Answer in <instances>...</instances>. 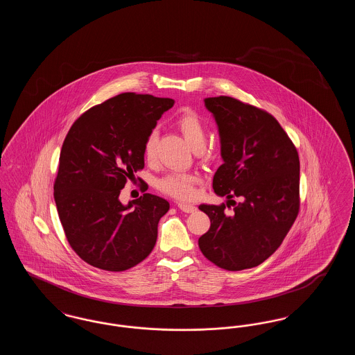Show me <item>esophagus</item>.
<instances>
[{
    "instance_id": "1",
    "label": "esophagus",
    "mask_w": 355,
    "mask_h": 355,
    "mask_svg": "<svg viewBox=\"0 0 355 355\" xmlns=\"http://www.w3.org/2000/svg\"><path fill=\"white\" fill-rule=\"evenodd\" d=\"M177 206L184 213H194L197 210V207L194 205H190V203L180 202Z\"/></svg>"
}]
</instances>
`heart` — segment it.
<instances>
[{
	"label": "heart",
	"mask_w": 355,
	"mask_h": 355,
	"mask_svg": "<svg viewBox=\"0 0 355 355\" xmlns=\"http://www.w3.org/2000/svg\"><path fill=\"white\" fill-rule=\"evenodd\" d=\"M177 126L185 137L190 148L196 152H202L206 146L207 129L201 117L191 110H186L177 119ZM157 135H158L157 130L153 129L144 141L142 154L148 162H153L155 158ZM198 181H200V177L196 173L174 171L161 177L157 181V189L171 198L186 201L194 197L196 185L198 184Z\"/></svg>",
	"instance_id": "heart-1"
}]
</instances>
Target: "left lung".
Returning a JSON list of instances; mask_svg holds the SVG:
<instances>
[{
  "mask_svg": "<svg viewBox=\"0 0 355 355\" xmlns=\"http://www.w3.org/2000/svg\"><path fill=\"white\" fill-rule=\"evenodd\" d=\"M205 105L218 123L223 158L213 189L230 201L200 205L210 229L198 246L220 269L255 268L281 246L298 216V152L266 110L227 96L206 98Z\"/></svg>",
  "mask_w": 355,
  "mask_h": 355,
  "instance_id": "1",
  "label": "left lung"
}]
</instances>
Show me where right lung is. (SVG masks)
Here are the masks:
<instances>
[{
	"mask_svg": "<svg viewBox=\"0 0 355 355\" xmlns=\"http://www.w3.org/2000/svg\"><path fill=\"white\" fill-rule=\"evenodd\" d=\"M173 105L170 98L122 93L86 110L69 129L54 201L69 245L86 263L123 271L152 253L169 202L145 193L123 206L119 197L144 169V141Z\"/></svg>",
	"mask_w": 355,
	"mask_h": 355,
	"instance_id": "1",
	"label": "right lung"
}]
</instances>
